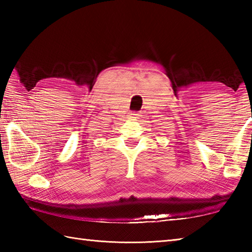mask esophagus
<instances>
[{
    "label": "esophagus",
    "instance_id": "34e87169",
    "mask_svg": "<svg viewBox=\"0 0 252 252\" xmlns=\"http://www.w3.org/2000/svg\"><path fill=\"white\" fill-rule=\"evenodd\" d=\"M130 117L132 118V119H137L138 117H140V115H138V112H135V111H133V112H131V115H130Z\"/></svg>",
    "mask_w": 252,
    "mask_h": 252
}]
</instances>
